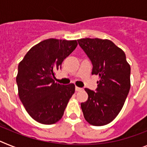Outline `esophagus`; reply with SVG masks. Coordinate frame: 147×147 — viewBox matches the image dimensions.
<instances>
[{
  "label": "esophagus",
  "instance_id": "34e87169",
  "mask_svg": "<svg viewBox=\"0 0 147 147\" xmlns=\"http://www.w3.org/2000/svg\"><path fill=\"white\" fill-rule=\"evenodd\" d=\"M82 88H80V87H78V86H75V90L77 92L78 91H81V90H82Z\"/></svg>",
  "mask_w": 147,
  "mask_h": 147
}]
</instances>
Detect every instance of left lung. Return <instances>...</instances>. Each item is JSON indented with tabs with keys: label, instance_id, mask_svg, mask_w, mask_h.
<instances>
[{
	"label": "left lung",
	"instance_id": "left-lung-1",
	"mask_svg": "<svg viewBox=\"0 0 147 147\" xmlns=\"http://www.w3.org/2000/svg\"><path fill=\"white\" fill-rule=\"evenodd\" d=\"M78 42L92 62V75L100 78L95 92L85 89L88 100L81 104L84 118L93 126L108 124L118 115L129 94L130 66L124 52L111 40L82 38Z\"/></svg>",
	"mask_w": 147,
	"mask_h": 147
}]
</instances>
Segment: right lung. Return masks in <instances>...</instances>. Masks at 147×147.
Segmentation results:
<instances>
[{
  "mask_svg": "<svg viewBox=\"0 0 147 147\" xmlns=\"http://www.w3.org/2000/svg\"><path fill=\"white\" fill-rule=\"evenodd\" d=\"M77 40L49 38L29 49L18 65L16 82L26 112L38 123L53 124L61 119L75 85L55 82V72L76 48Z\"/></svg>",
  "mask_w": 147,
  "mask_h": 147,
  "instance_id": "obj_1",
  "label": "right lung"
}]
</instances>
